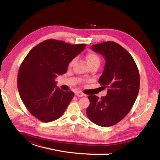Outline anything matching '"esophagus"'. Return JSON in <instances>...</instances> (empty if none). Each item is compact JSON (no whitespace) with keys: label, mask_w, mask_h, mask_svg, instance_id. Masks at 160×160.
Wrapping results in <instances>:
<instances>
[{"label":"esophagus","mask_w":160,"mask_h":160,"mask_svg":"<svg viewBox=\"0 0 160 160\" xmlns=\"http://www.w3.org/2000/svg\"><path fill=\"white\" fill-rule=\"evenodd\" d=\"M75 95H77V97H83L85 95L81 91H77V92H75Z\"/></svg>","instance_id":"1"}]
</instances>
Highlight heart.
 Returning <instances> with one entry per match:
<instances>
[{"instance_id":"heart-1","label":"heart","mask_w":160,"mask_h":160,"mask_svg":"<svg viewBox=\"0 0 160 160\" xmlns=\"http://www.w3.org/2000/svg\"><path fill=\"white\" fill-rule=\"evenodd\" d=\"M85 58H86V60H87V61H88L89 66H91L94 64H99L100 63V58L98 56V55L96 54L95 52H89L88 54H87ZM75 61V59H72V60H71V61L69 62V64H68V67H69V68L73 65Z\"/></svg>"}]
</instances>
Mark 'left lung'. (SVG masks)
Returning a JSON list of instances; mask_svg holds the SVG:
<instances>
[{"instance_id":"left-lung-1","label":"left lung","mask_w":160,"mask_h":160,"mask_svg":"<svg viewBox=\"0 0 160 160\" xmlns=\"http://www.w3.org/2000/svg\"><path fill=\"white\" fill-rule=\"evenodd\" d=\"M105 58V69L99 79L107 95H89L86 113L101 127L112 126L122 120L133 107L139 90L138 68L130 53L118 43L107 41L91 46Z\"/></svg>"}]
</instances>
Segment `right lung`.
<instances>
[{
  "mask_svg": "<svg viewBox=\"0 0 160 160\" xmlns=\"http://www.w3.org/2000/svg\"><path fill=\"white\" fill-rule=\"evenodd\" d=\"M85 47L47 39L28 53L18 70L17 87L23 103L34 117L48 123L65 112L74 93L56 88L55 79L65 73L69 62Z\"/></svg>",
  "mask_w": 160,
  "mask_h": 160,
  "instance_id": "add662e5",
  "label": "right lung"
}]
</instances>
